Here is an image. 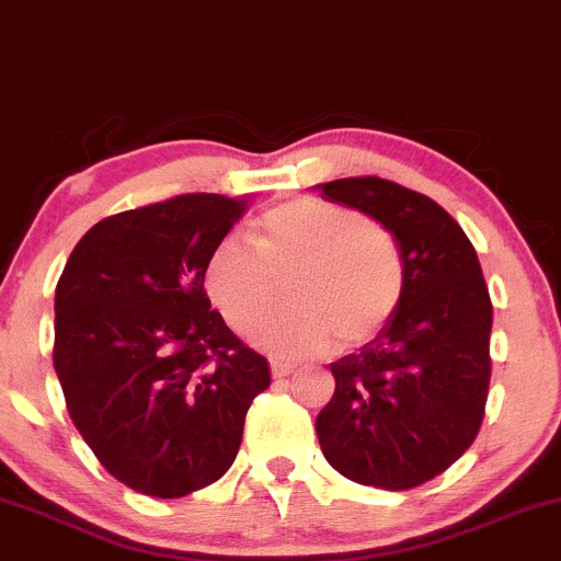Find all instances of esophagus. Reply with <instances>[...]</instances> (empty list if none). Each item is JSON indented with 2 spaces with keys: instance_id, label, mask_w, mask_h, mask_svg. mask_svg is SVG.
Instances as JSON below:
<instances>
[{
  "instance_id": "obj_1",
  "label": "esophagus",
  "mask_w": 561,
  "mask_h": 561,
  "mask_svg": "<svg viewBox=\"0 0 561 561\" xmlns=\"http://www.w3.org/2000/svg\"><path fill=\"white\" fill-rule=\"evenodd\" d=\"M295 371L293 364H285V362H272V377L274 379H285Z\"/></svg>"
}]
</instances>
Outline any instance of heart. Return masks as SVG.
Returning a JSON list of instances; mask_svg holds the SVG:
<instances>
[{
  "label": "heart",
  "mask_w": 561,
  "mask_h": 561,
  "mask_svg": "<svg viewBox=\"0 0 561 561\" xmlns=\"http://www.w3.org/2000/svg\"><path fill=\"white\" fill-rule=\"evenodd\" d=\"M289 282L295 306L255 327L276 356H311L334 340L362 343L401 302V244L382 224L321 197H295L259 218L255 248L229 234L210 250L205 289L234 330H250Z\"/></svg>",
  "instance_id": "b5f03b06"
}]
</instances>
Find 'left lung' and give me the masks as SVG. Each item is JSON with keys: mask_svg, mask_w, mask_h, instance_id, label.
<instances>
[{"mask_svg": "<svg viewBox=\"0 0 561 561\" xmlns=\"http://www.w3.org/2000/svg\"><path fill=\"white\" fill-rule=\"evenodd\" d=\"M317 190L390 229L405 266L388 324L330 364L321 454L362 485L416 488L472 446L485 414L493 306L478 253L435 199L388 179H334Z\"/></svg>", "mask_w": 561, "mask_h": 561, "instance_id": "left-lung-1", "label": "left lung"}]
</instances>
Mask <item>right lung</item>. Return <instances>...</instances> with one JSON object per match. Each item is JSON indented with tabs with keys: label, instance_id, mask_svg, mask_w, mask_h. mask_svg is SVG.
<instances>
[{
	"label": "right lung",
	"instance_id": "right-lung-1",
	"mask_svg": "<svg viewBox=\"0 0 561 561\" xmlns=\"http://www.w3.org/2000/svg\"><path fill=\"white\" fill-rule=\"evenodd\" d=\"M248 199L182 195L94 224L55 289V371L100 465L182 499L221 478L268 362L205 295V263Z\"/></svg>",
	"mask_w": 561,
	"mask_h": 561
}]
</instances>
